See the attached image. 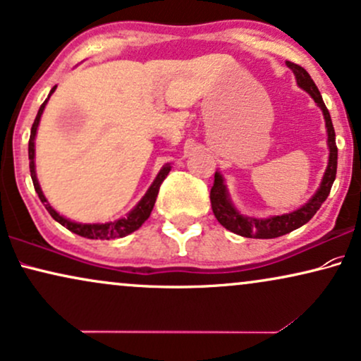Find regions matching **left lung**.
<instances>
[{"label": "left lung", "instance_id": "left-lung-1", "mask_svg": "<svg viewBox=\"0 0 361 361\" xmlns=\"http://www.w3.org/2000/svg\"><path fill=\"white\" fill-rule=\"evenodd\" d=\"M288 68L295 73L296 81L302 86L305 91H308L314 99V103L322 108L323 116H325L326 123V131H328V147H330V159H328V168L323 176V181L318 188L317 193L312 196V200L307 204H303L302 208L296 209L293 213L281 214V216H271L267 220H257V218H248L240 214L231 204L230 198H228L226 186L223 183V178L220 173H214V183L209 191V202H212V209L216 216V220L220 221L226 230L233 231V233L245 236V238H278L290 231L296 230V228L303 226L305 223H308L314 216V213L320 209L323 202L330 195L331 185L335 181L336 176V161H338V148H336L335 141V130H333V123L330 118V113L323 103V98L318 91L317 85L313 83V80L310 78V75L305 68H302L296 63L286 61Z\"/></svg>", "mask_w": 361, "mask_h": 361}]
</instances>
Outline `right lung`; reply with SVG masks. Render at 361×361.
Returning a JSON list of instances; mask_svg holds the SVG:
<instances>
[{"label":"right lung","mask_w":361,"mask_h":361,"mask_svg":"<svg viewBox=\"0 0 361 361\" xmlns=\"http://www.w3.org/2000/svg\"><path fill=\"white\" fill-rule=\"evenodd\" d=\"M54 90H56V86H54V88L51 90V93ZM51 93H49V97H51ZM49 97L44 99V103L41 104L39 109H38V115H36L33 126H31V135H30V143H28L31 180H33V186H35L36 193H38V196H39V200L44 203V207H47L48 213L51 214L54 220H56L58 223H61L63 226L68 228V230L73 231V233L85 236V238H90V240H113V238H123V236L133 233L135 230H138V228L148 220L149 214H152L154 202H157L159 186H161L163 181H165V178L168 176V173H170L171 166L166 165V166L161 168V171L158 173L157 180L153 181L152 186H149L147 195H145L143 198H141V202L136 204V207L131 209L130 213H128V216L121 218V220L104 223V225H81V223H75V221L66 220V218H63L61 214H58L51 207H49L47 198H44L43 191H41V188H39V183H38V180H36V171H35V136H36V130H38V125H39V118H41V115H43V109H44V106H47Z\"/></svg>","instance_id":"1"}]
</instances>
